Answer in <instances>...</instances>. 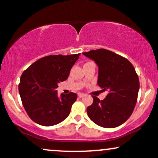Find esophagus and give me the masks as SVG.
<instances>
[{"instance_id":"34e87169","label":"esophagus","mask_w":158,"mask_h":158,"mask_svg":"<svg viewBox=\"0 0 158 158\" xmlns=\"http://www.w3.org/2000/svg\"><path fill=\"white\" fill-rule=\"evenodd\" d=\"M84 96H85V94H84V93H78V96H79L80 98L84 97Z\"/></svg>"}]
</instances>
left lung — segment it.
I'll use <instances>...</instances> for the list:
<instances>
[{
    "label": "left lung",
    "instance_id": "8db88e82",
    "mask_svg": "<svg viewBox=\"0 0 158 158\" xmlns=\"http://www.w3.org/2000/svg\"><path fill=\"white\" fill-rule=\"evenodd\" d=\"M84 56L99 67L98 85L108 94L103 100L92 96L93 102L87 107V114L96 124L114 128L131 116L138 98L139 81L131 62L115 52L97 49Z\"/></svg>",
    "mask_w": 158,
    "mask_h": 158
}]
</instances>
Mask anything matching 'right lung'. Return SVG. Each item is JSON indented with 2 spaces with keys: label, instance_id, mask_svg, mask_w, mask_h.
<instances>
[{
  "label": "right lung",
  "instance_id": "1",
  "mask_svg": "<svg viewBox=\"0 0 158 158\" xmlns=\"http://www.w3.org/2000/svg\"><path fill=\"white\" fill-rule=\"evenodd\" d=\"M81 53L50 55L34 62L21 75L19 92L28 117L35 123L50 127L69 115L77 94L71 92L58 98V84L65 81Z\"/></svg>",
  "mask_w": 158,
  "mask_h": 158
}]
</instances>
